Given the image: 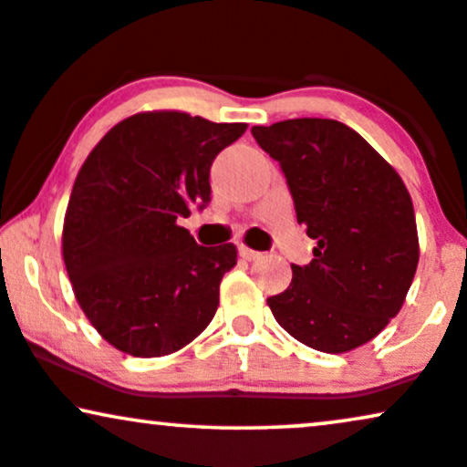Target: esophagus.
<instances>
[{
  "label": "esophagus",
  "mask_w": 467,
  "mask_h": 467,
  "mask_svg": "<svg viewBox=\"0 0 467 467\" xmlns=\"http://www.w3.org/2000/svg\"><path fill=\"white\" fill-rule=\"evenodd\" d=\"M239 256L252 263V261H258V258H261L263 254L261 252H254V250H250V247H245V245H239Z\"/></svg>",
  "instance_id": "obj_1"
}]
</instances>
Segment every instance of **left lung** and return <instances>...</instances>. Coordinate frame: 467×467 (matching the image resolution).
<instances>
[{"label":"left lung","mask_w":467,"mask_h":467,"mask_svg":"<svg viewBox=\"0 0 467 467\" xmlns=\"http://www.w3.org/2000/svg\"><path fill=\"white\" fill-rule=\"evenodd\" d=\"M280 163L315 258L291 265L285 293L267 299L293 338L323 353L373 340L399 315L418 267L414 204L400 176L362 135L329 118L252 127Z\"/></svg>","instance_id":"8db88e82"}]
</instances>
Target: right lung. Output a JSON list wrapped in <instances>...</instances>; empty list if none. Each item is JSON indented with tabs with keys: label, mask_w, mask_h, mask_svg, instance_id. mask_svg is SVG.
Instances as JSON below:
<instances>
[{
	"label": "right lung",
	"mask_w": 467,
	"mask_h": 467,
	"mask_svg": "<svg viewBox=\"0 0 467 467\" xmlns=\"http://www.w3.org/2000/svg\"><path fill=\"white\" fill-rule=\"evenodd\" d=\"M245 129L182 111L135 114L81 165L64 217V265L81 310L116 349L168 356L215 317L237 247L198 245L176 222L209 204L211 165Z\"/></svg>",
	"instance_id": "1"
}]
</instances>
